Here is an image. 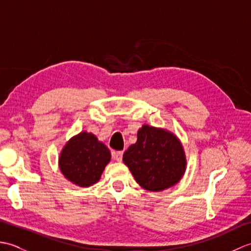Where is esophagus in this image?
<instances>
[{"instance_id": "34e87169", "label": "esophagus", "mask_w": 251, "mask_h": 251, "mask_svg": "<svg viewBox=\"0 0 251 251\" xmlns=\"http://www.w3.org/2000/svg\"><path fill=\"white\" fill-rule=\"evenodd\" d=\"M114 158L116 159L117 162H122V158H123V151H116L114 153Z\"/></svg>"}]
</instances>
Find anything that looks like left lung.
<instances>
[{
    "instance_id": "left-lung-1",
    "label": "left lung",
    "mask_w": 251,
    "mask_h": 251,
    "mask_svg": "<svg viewBox=\"0 0 251 251\" xmlns=\"http://www.w3.org/2000/svg\"><path fill=\"white\" fill-rule=\"evenodd\" d=\"M134 178L149 191H162L176 184L185 170L180 141L170 132L143 125L138 139L123 155Z\"/></svg>"
}]
</instances>
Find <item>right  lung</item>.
Listing matches in <instances>:
<instances>
[{"mask_svg": "<svg viewBox=\"0 0 251 251\" xmlns=\"http://www.w3.org/2000/svg\"><path fill=\"white\" fill-rule=\"evenodd\" d=\"M111 153L96 136L87 132L73 137L61 152L59 166L61 173L71 182L88 186L100 179Z\"/></svg>", "mask_w": 251, "mask_h": 251, "instance_id": "right-lung-1", "label": "right lung"}]
</instances>
